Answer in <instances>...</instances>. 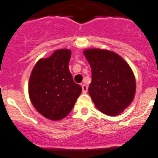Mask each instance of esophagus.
Masks as SVG:
<instances>
[{
  "mask_svg": "<svg viewBox=\"0 0 158 158\" xmlns=\"http://www.w3.org/2000/svg\"><path fill=\"white\" fill-rule=\"evenodd\" d=\"M87 89H88V87H87V86H86V85H85V84H82V93L86 94V92H87Z\"/></svg>",
  "mask_w": 158,
  "mask_h": 158,
  "instance_id": "34e87169",
  "label": "esophagus"
}]
</instances>
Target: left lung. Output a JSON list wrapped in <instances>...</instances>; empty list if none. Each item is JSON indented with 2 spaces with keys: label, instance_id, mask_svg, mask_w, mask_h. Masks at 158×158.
Wrapping results in <instances>:
<instances>
[{
  "label": "left lung",
  "instance_id": "obj_1",
  "mask_svg": "<svg viewBox=\"0 0 158 158\" xmlns=\"http://www.w3.org/2000/svg\"><path fill=\"white\" fill-rule=\"evenodd\" d=\"M83 54L91 68L89 94L97 109L108 116L123 113L135 94L131 67L120 55L107 49H85Z\"/></svg>",
  "mask_w": 158,
  "mask_h": 158
}]
</instances>
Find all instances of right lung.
Returning a JSON list of instances; mask_svg holds the SVG:
<instances>
[{"label":"right lung","instance_id":"1","mask_svg":"<svg viewBox=\"0 0 158 158\" xmlns=\"http://www.w3.org/2000/svg\"><path fill=\"white\" fill-rule=\"evenodd\" d=\"M70 49L55 50L35 64L28 84L30 100L38 113L50 120L66 117L82 92L69 69Z\"/></svg>","mask_w":158,"mask_h":158}]
</instances>
